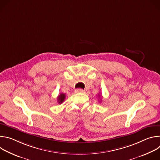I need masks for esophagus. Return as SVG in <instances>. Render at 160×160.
Listing matches in <instances>:
<instances>
[{
	"instance_id": "1",
	"label": "esophagus",
	"mask_w": 160,
	"mask_h": 160,
	"mask_svg": "<svg viewBox=\"0 0 160 160\" xmlns=\"http://www.w3.org/2000/svg\"><path fill=\"white\" fill-rule=\"evenodd\" d=\"M75 92H77V93H83L84 90L82 88H77V89L75 90Z\"/></svg>"
}]
</instances>
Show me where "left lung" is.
Here are the masks:
<instances>
[{
    "label": "left lung",
    "mask_w": 160,
    "mask_h": 160,
    "mask_svg": "<svg viewBox=\"0 0 160 160\" xmlns=\"http://www.w3.org/2000/svg\"><path fill=\"white\" fill-rule=\"evenodd\" d=\"M99 97H100V95H99Z\"/></svg>",
    "instance_id": "left-lung-1"
}]
</instances>
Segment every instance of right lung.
Instances as JSON below:
<instances>
[{
    "mask_svg": "<svg viewBox=\"0 0 160 160\" xmlns=\"http://www.w3.org/2000/svg\"><path fill=\"white\" fill-rule=\"evenodd\" d=\"M65 98H66V96L64 94H62V93H61L58 97V102L59 104H61L62 102H63V101H64L65 99Z\"/></svg>",
    "mask_w": 160,
    "mask_h": 160,
    "instance_id": "1",
    "label": "right lung"
}]
</instances>
